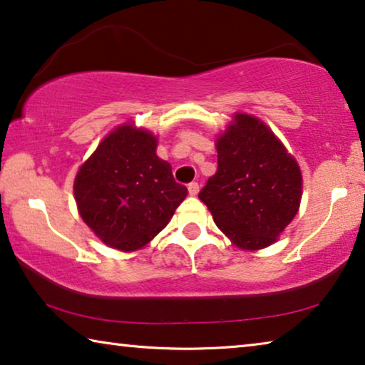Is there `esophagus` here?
Returning <instances> with one entry per match:
<instances>
[{
	"instance_id": "obj_1",
	"label": "esophagus",
	"mask_w": 365,
	"mask_h": 365,
	"mask_svg": "<svg viewBox=\"0 0 365 365\" xmlns=\"http://www.w3.org/2000/svg\"><path fill=\"white\" fill-rule=\"evenodd\" d=\"M198 192H200V185H198L197 182H192V183L188 185V193H190V197H197Z\"/></svg>"
}]
</instances>
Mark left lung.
<instances>
[{
  "mask_svg": "<svg viewBox=\"0 0 365 365\" xmlns=\"http://www.w3.org/2000/svg\"><path fill=\"white\" fill-rule=\"evenodd\" d=\"M217 170L200 192L216 226L242 251L277 242L300 210V165L262 119L235 113L215 140Z\"/></svg>",
  "mask_w": 365,
  "mask_h": 365,
  "instance_id": "obj_1",
  "label": "left lung"
}]
</instances>
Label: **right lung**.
<instances>
[{
    "label": "right lung",
    "mask_w": 365,
    "mask_h": 365,
    "mask_svg": "<svg viewBox=\"0 0 365 365\" xmlns=\"http://www.w3.org/2000/svg\"><path fill=\"white\" fill-rule=\"evenodd\" d=\"M154 133L124 123L108 133L73 180L78 215L106 246L134 252L168 225L188 190L157 155Z\"/></svg>",
    "instance_id": "add662e5"
}]
</instances>
